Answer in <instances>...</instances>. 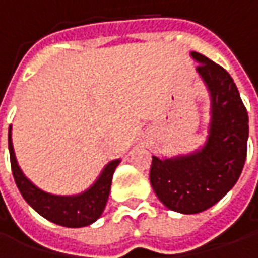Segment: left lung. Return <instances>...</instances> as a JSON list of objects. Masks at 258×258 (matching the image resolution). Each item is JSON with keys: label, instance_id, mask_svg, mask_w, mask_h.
Returning a JSON list of instances; mask_svg holds the SVG:
<instances>
[{"label": "left lung", "instance_id": "left-lung-1", "mask_svg": "<svg viewBox=\"0 0 258 258\" xmlns=\"http://www.w3.org/2000/svg\"><path fill=\"white\" fill-rule=\"evenodd\" d=\"M196 72L210 92L209 135L202 149L171 159L152 156V188L167 209L196 214L210 209L232 189L243 170L249 116L227 70L198 52Z\"/></svg>", "mask_w": 258, "mask_h": 258}]
</instances>
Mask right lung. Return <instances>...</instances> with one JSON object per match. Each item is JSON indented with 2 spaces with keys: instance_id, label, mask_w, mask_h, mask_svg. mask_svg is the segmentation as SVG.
<instances>
[{
  "instance_id": "right-lung-1",
  "label": "right lung",
  "mask_w": 258,
  "mask_h": 258,
  "mask_svg": "<svg viewBox=\"0 0 258 258\" xmlns=\"http://www.w3.org/2000/svg\"><path fill=\"white\" fill-rule=\"evenodd\" d=\"M8 148L11 167L18 189L20 190L23 199L40 216L53 224L68 228L87 227L101 217L109 198L113 173L118 166L120 159L107 163L98 179L83 194L73 195V196H58V195L47 194L40 188H37L20 170L15 157L11 125L8 131Z\"/></svg>"
}]
</instances>
